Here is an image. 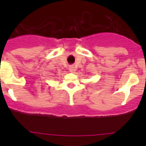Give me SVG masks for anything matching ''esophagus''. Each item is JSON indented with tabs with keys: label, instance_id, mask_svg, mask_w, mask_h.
Listing matches in <instances>:
<instances>
[{
	"label": "esophagus",
	"instance_id": "obj_1",
	"mask_svg": "<svg viewBox=\"0 0 146 146\" xmlns=\"http://www.w3.org/2000/svg\"><path fill=\"white\" fill-rule=\"evenodd\" d=\"M69 70L70 72H75V68H74V66H69Z\"/></svg>",
	"mask_w": 146,
	"mask_h": 146
}]
</instances>
